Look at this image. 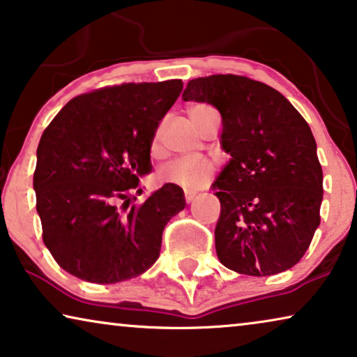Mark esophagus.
Wrapping results in <instances>:
<instances>
[{"instance_id": "34e87169", "label": "esophagus", "mask_w": 357, "mask_h": 357, "mask_svg": "<svg viewBox=\"0 0 357 357\" xmlns=\"http://www.w3.org/2000/svg\"><path fill=\"white\" fill-rule=\"evenodd\" d=\"M195 197H197V192H190V190H188V192H185V202H187V203H192Z\"/></svg>"}]
</instances>
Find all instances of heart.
Listing matches in <instances>:
<instances>
[{
    "label": "heart",
    "mask_w": 357,
    "mask_h": 357,
    "mask_svg": "<svg viewBox=\"0 0 357 357\" xmlns=\"http://www.w3.org/2000/svg\"><path fill=\"white\" fill-rule=\"evenodd\" d=\"M209 109L208 105H193L190 109V116L199 114V112ZM159 141H160V130L155 131L154 139H153V151L159 149ZM214 174V164L209 159L203 158H182V159H174L162 165V169L159 170V180L162 183L177 185L180 188L185 190H195L199 188L202 185L208 182Z\"/></svg>",
    "instance_id": "heart-1"
}]
</instances>
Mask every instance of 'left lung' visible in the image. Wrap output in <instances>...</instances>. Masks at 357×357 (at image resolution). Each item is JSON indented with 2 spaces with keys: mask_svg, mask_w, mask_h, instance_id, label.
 I'll list each match as a JSON object with an SVG mask.
<instances>
[{
  "mask_svg": "<svg viewBox=\"0 0 357 357\" xmlns=\"http://www.w3.org/2000/svg\"><path fill=\"white\" fill-rule=\"evenodd\" d=\"M182 97L216 107L232 158L213 183L221 202L219 261L250 276L289 270L314 238L324 199L309 123L284 96L247 76L197 77Z\"/></svg>",
  "mask_w": 357,
  "mask_h": 357,
  "instance_id": "left-lung-1",
  "label": "left lung"
}]
</instances>
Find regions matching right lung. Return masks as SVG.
<instances>
[{
	"instance_id": "add662e5",
	"label": "right lung",
	"mask_w": 357,
	"mask_h": 357,
	"mask_svg": "<svg viewBox=\"0 0 357 357\" xmlns=\"http://www.w3.org/2000/svg\"><path fill=\"white\" fill-rule=\"evenodd\" d=\"M182 79L123 82L71 99L43 131L33 188L42 238L63 270L110 284L144 273L159 258L162 231L185 208L182 188L165 183L136 203L149 174L159 121Z\"/></svg>"
}]
</instances>
